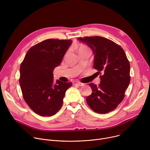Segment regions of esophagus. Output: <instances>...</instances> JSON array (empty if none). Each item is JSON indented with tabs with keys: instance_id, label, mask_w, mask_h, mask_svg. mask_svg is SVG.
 <instances>
[{
	"instance_id": "esophagus-1",
	"label": "esophagus",
	"mask_w": 150,
	"mask_h": 150,
	"mask_svg": "<svg viewBox=\"0 0 150 150\" xmlns=\"http://www.w3.org/2000/svg\"><path fill=\"white\" fill-rule=\"evenodd\" d=\"M74 84H75V85H77L78 86H84L83 83H81V82H78V81H77V82H75Z\"/></svg>"
}]
</instances>
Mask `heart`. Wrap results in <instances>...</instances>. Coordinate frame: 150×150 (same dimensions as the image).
Returning a JSON list of instances; mask_svg holds the SVG:
<instances>
[{"mask_svg":"<svg viewBox=\"0 0 150 150\" xmlns=\"http://www.w3.org/2000/svg\"><path fill=\"white\" fill-rule=\"evenodd\" d=\"M89 50L88 48L86 47H81L79 48V50Z\"/></svg>","mask_w":150,"mask_h":150,"instance_id":"heart-1","label":"heart"}]
</instances>
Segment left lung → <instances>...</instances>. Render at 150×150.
<instances>
[{
  "label": "left lung",
  "mask_w": 150,
  "mask_h": 150,
  "mask_svg": "<svg viewBox=\"0 0 150 150\" xmlns=\"http://www.w3.org/2000/svg\"><path fill=\"white\" fill-rule=\"evenodd\" d=\"M93 51L94 68L100 76L99 86L88 85L92 93L86 101L92 110L98 114L111 112L123 100L130 83V64L126 53L120 45L101 36L78 38Z\"/></svg>",
  "instance_id": "obj_1"
}]
</instances>
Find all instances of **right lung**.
Here are the masks:
<instances>
[{"label":"right lung","instance_id":"1","mask_svg":"<svg viewBox=\"0 0 150 150\" xmlns=\"http://www.w3.org/2000/svg\"><path fill=\"white\" fill-rule=\"evenodd\" d=\"M72 41L47 39L31 47L20 68L19 80L23 98L37 114L55 115L61 108L66 90L72 83L53 79V71L60 65Z\"/></svg>","mask_w":150,"mask_h":150}]
</instances>
